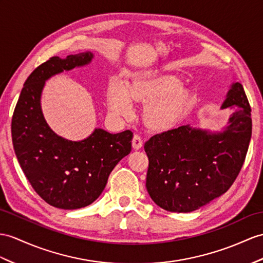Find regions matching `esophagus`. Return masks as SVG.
<instances>
[{
	"label": "esophagus",
	"instance_id": "esophagus-1",
	"mask_svg": "<svg viewBox=\"0 0 263 263\" xmlns=\"http://www.w3.org/2000/svg\"><path fill=\"white\" fill-rule=\"evenodd\" d=\"M143 147V139L140 136L135 135L133 137V148L134 149H139Z\"/></svg>",
	"mask_w": 263,
	"mask_h": 263
}]
</instances>
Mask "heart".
Masks as SVG:
<instances>
[{"mask_svg": "<svg viewBox=\"0 0 263 263\" xmlns=\"http://www.w3.org/2000/svg\"><path fill=\"white\" fill-rule=\"evenodd\" d=\"M195 95L175 76L138 77L125 87L112 83L107 90V107L117 117L129 118L133 104L144 105L142 118L154 132L177 126L195 105Z\"/></svg>", "mask_w": 263, "mask_h": 263, "instance_id": "b5f03b06", "label": "heart"}]
</instances>
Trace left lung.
<instances>
[{"label": "left lung", "mask_w": 263, "mask_h": 263, "mask_svg": "<svg viewBox=\"0 0 263 263\" xmlns=\"http://www.w3.org/2000/svg\"><path fill=\"white\" fill-rule=\"evenodd\" d=\"M234 108L229 126L211 133L190 125L164 132L145 143L146 189L159 208L187 213L231 187L247 156L252 133L251 107L242 85L231 86L222 109Z\"/></svg>", "instance_id": "left-lung-1"}]
</instances>
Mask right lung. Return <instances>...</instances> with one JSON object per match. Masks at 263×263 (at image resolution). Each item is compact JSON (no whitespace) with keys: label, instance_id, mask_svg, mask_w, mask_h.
Masks as SVG:
<instances>
[{"label":"right lung","instance_id":"right-lung-1","mask_svg":"<svg viewBox=\"0 0 263 263\" xmlns=\"http://www.w3.org/2000/svg\"><path fill=\"white\" fill-rule=\"evenodd\" d=\"M90 51L50 58L33 70L21 90L12 117V142L31 186L42 200L62 210L85 208L97 200L108 176L132 151L133 133L110 134L96 128L90 136L72 142L51 129L41 110V93L51 77L90 63Z\"/></svg>","mask_w":263,"mask_h":263}]
</instances>
